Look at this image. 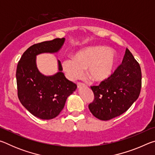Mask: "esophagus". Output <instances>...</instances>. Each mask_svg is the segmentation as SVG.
Wrapping results in <instances>:
<instances>
[{"label":"esophagus","instance_id":"34e87169","mask_svg":"<svg viewBox=\"0 0 155 155\" xmlns=\"http://www.w3.org/2000/svg\"><path fill=\"white\" fill-rule=\"evenodd\" d=\"M83 87H85V84H83V83H78L77 84V87H78V89H80V88Z\"/></svg>","mask_w":155,"mask_h":155}]
</instances>
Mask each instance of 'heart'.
Instances as JSON below:
<instances>
[{
	"label": "heart",
	"instance_id": "b5f03b06",
	"mask_svg": "<svg viewBox=\"0 0 155 155\" xmlns=\"http://www.w3.org/2000/svg\"><path fill=\"white\" fill-rule=\"evenodd\" d=\"M117 62L115 52L103 46H91L77 52L73 59L62 61V68L68 79L74 81L83 77L87 69L89 78L101 83L111 77Z\"/></svg>",
	"mask_w": 155,
	"mask_h": 155
}]
</instances>
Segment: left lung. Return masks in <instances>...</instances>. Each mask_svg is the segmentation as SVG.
<instances>
[{
    "label": "left lung",
    "instance_id": "left-lung-1",
    "mask_svg": "<svg viewBox=\"0 0 155 155\" xmlns=\"http://www.w3.org/2000/svg\"><path fill=\"white\" fill-rule=\"evenodd\" d=\"M122 64L108 79L91 87L94 100L89 104V109L101 120H109L124 114L140 96L141 68L128 48Z\"/></svg>",
    "mask_w": 155,
    "mask_h": 155
}]
</instances>
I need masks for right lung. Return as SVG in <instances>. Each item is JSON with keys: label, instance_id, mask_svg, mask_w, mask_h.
<instances>
[{"label": "right lung", "instance_id": "obj_1", "mask_svg": "<svg viewBox=\"0 0 155 155\" xmlns=\"http://www.w3.org/2000/svg\"><path fill=\"white\" fill-rule=\"evenodd\" d=\"M65 39L56 38L34 44L21 57L16 70L18 96L21 104L38 118L51 120L64 109L68 96L77 86L68 80L57 60L58 70L52 75L43 74L37 66L36 57L43 53H57Z\"/></svg>", "mask_w": 155, "mask_h": 155}]
</instances>
